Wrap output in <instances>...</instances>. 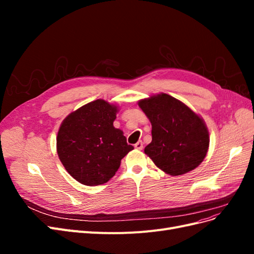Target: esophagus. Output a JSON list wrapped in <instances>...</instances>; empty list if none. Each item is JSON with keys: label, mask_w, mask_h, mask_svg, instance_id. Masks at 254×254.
<instances>
[{"label": "esophagus", "mask_w": 254, "mask_h": 254, "mask_svg": "<svg viewBox=\"0 0 254 254\" xmlns=\"http://www.w3.org/2000/svg\"><path fill=\"white\" fill-rule=\"evenodd\" d=\"M134 148H135V149H139V150L143 149V142H142V141H139L137 143H135V144H134Z\"/></svg>", "instance_id": "esophagus-1"}]
</instances>
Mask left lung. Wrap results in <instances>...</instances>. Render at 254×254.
<instances>
[{
    "instance_id": "left-lung-1",
    "label": "left lung",
    "mask_w": 254,
    "mask_h": 254,
    "mask_svg": "<svg viewBox=\"0 0 254 254\" xmlns=\"http://www.w3.org/2000/svg\"><path fill=\"white\" fill-rule=\"evenodd\" d=\"M139 106L151 123L152 141L144 151L152 162L172 176L195 170L209 149V131L203 120L165 93L141 99Z\"/></svg>"
}]
</instances>
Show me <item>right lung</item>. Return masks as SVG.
Instances as JSON below:
<instances>
[{"instance_id":"obj_1","label":"right lung","mask_w":254,"mask_h":254,"mask_svg":"<svg viewBox=\"0 0 254 254\" xmlns=\"http://www.w3.org/2000/svg\"><path fill=\"white\" fill-rule=\"evenodd\" d=\"M118 107L96 99L68 114L57 135V153L66 172L84 186L108 182L133 149L113 126Z\"/></svg>"}]
</instances>
